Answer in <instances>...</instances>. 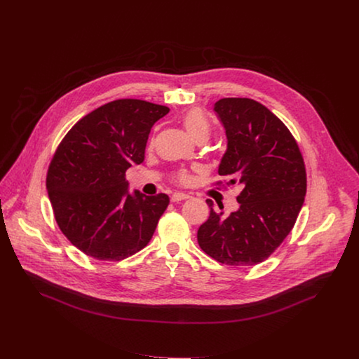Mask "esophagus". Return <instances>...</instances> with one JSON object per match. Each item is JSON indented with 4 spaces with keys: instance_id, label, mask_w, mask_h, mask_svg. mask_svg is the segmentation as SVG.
Wrapping results in <instances>:
<instances>
[{
    "instance_id": "esophagus-1",
    "label": "esophagus",
    "mask_w": 359,
    "mask_h": 359,
    "mask_svg": "<svg viewBox=\"0 0 359 359\" xmlns=\"http://www.w3.org/2000/svg\"><path fill=\"white\" fill-rule=\"evenodd\" d=\"M189 198H190V195H187V194L175 192V194L170 196V201H172V202H180V201H186V199H189Z\"/></svg>"
}]
</instances>
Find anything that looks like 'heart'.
I'll return each mask as SVG.
<instances>
[{
  "mask_svg": "<svg viewBox=\"0 0 359 359\" xmlns=\"http://www.w3.org/2000/svg\"><path fill=\"white\" fill-rule=\"evenodd\" d=\"M183 125L186 127L187 133L190 134L192 140H199L202 137H209L210 134V125L205 116V114L198 109V108H194L190 109L189 112H186V115L183 116ZM177 179L180 182H187V175L186 173H179Z\"/></svg>",
  "mask_w": 359,
  "mask_h": 359,
  "instance_id": "obj_1",
  "label": "heart"
}]
</instances>
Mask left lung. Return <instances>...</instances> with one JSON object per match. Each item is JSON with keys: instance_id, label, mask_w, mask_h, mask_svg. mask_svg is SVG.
I'll return each instance as SVG.
<instances>
[{"instance_id": "left-lung-1", "label": "left lung", "mask_w": 359, "mask_h": 359, "mask_svg": "<svg viewBox=\"0 0 359 359\" xmlns=\"http://www.w3.org/2000/svg\"><path fill=\"white\" fill-rule=\"evenodd\" d=\"M226 134L218 175L237 184L238 209L210 208L198 229L199 247L228 266H255L266 260L294 226L306 194V172L289 128L267 107L245 97L214 104Z\"/></svg>"}]
</instances>
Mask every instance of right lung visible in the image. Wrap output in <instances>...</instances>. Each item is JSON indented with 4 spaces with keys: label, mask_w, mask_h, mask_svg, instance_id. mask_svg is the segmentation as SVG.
Masks as SVG:
<instances>
[{
    "label": "right lung",
    "mask_w": 359,
    "mask_h": 359,
    "mask_svg": "<svg viewBox=\"0 0 359 359\" xmlns=\"http://www.w3.org/2000/svg\"><path fill=\"white\" fill-rule=\"evenodd\" d=\"M168 112L145 100H114L80 119L60 144L46 187L60 229L85 255L118 262L148 245L168 195L130 194L125 175L145 160L150 128Z\"/></svg>",
    "instance_id": "1"
}]
</instances>
